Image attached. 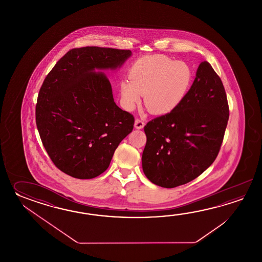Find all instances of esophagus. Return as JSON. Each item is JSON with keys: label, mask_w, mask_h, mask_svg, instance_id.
Listing matches in <instances>:
<instances>
[{"label": "esophagus", "mask_w": 262, "mask_h": 262, "mask_svg": "<svg viewBox=\"0 0 262 262\" xmlns=\"http://www.w3.org/2000/svg\"><path fill=\"white\" fill-rule=\"evenodd\" d=\"M145 123L143 121L139 120V119H136L135 120V128L136 129H142L144 127Z\"/></svg>", "instance_id": "34e87169"}]
</instances>
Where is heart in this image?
<instances>
[{"label": "heart", "instance_id": "b5f03b06", "mask_svg": "<svg viewBox=\"0 0 262 262\" xmlns=\"http://www.w3.org/2000/svg\"><path fill=\"white\" fill-rule=\"evenodd\" d=\"M191 67L164 55L147 56L134 63L129 79L120 82L123 107L133 111L144 95L148 111L156 115L172 112L184 100L192 83Z\"/></svg>", "mask_w": 262, "mask_h": 262}]
</instances>
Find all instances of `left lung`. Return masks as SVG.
<instances>
[{"instance_id": "8db88e82", "label": "left lung", "mask_w": 262, "mask_h": 262, "mask_svg": "<svg viewBox=\"0 0 262 262\" xmlns=\"http://www.w3.org/2000/svg\"><path fill=\"white\" fill-rule=\"evenodd\" d=\"M228 116L222 80L208 61H202L181 104L145 125L147 142L141 159L145 176L165 188L199 177L217 156Z\"/></svg>"}]
</instances>
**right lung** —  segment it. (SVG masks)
Returning <instances> with one entry per match:
<instances>
[{"instance_id": "obj_1", "label": "right lung", "mask_w": 262, "mask_h": 262, "mask_svg": "<svg viewBox=\"0 0 262 262\" xmlns=\"http://www.w3.org/2000/svg\"><path fill=\"white\" fill-rule=\"evenodd\" d=\"M131 50L84 47L57 61L40 88L35 121L51 161L77 179H93L110 166L134 127L133 115L113 99L103 72L122 67Z\"/></svg>"}]
</instances>
